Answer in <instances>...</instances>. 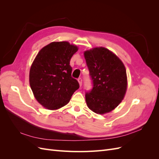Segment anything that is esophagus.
<instances>
[{"instance_id": "34e87169", "label": "esophagus", "mask_w": 159, "mask_h": 159, "mask_svg": "<svg viewBox=\"0 0 159 159\" xmlns=\"http://www.w3.org/2000/svg\"><path fill=\"white\" fill-rule=\"evenodd\" d=\"M78 82H79L80 85V86H81V85H82V79H81V78H79L78 79Z\"/></svg>"}]
</instances>
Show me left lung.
Segmentation results:
<instances>
[{
    "mask_svg": "<svg viewBox=\"0 0 159 159\" xmlns=\"http://www.w3.org/2000/svg\"><path fill=\"white\" fill-rule=\"evenodd\" d=\"M93 88L85 93L88 107L98 114L111 111L121 102L127 88L126 69L121 60L103 47L84 52Z\"/></svg>",
    "mask_w": 159,
    "mask_h": 159,
    "instance_id": "1",
    "label": "left lung"
}]
</instances>
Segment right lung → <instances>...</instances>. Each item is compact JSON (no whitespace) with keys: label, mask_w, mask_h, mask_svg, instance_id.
Wrapping results in <instances>:
<instances>
[{"label":"right lung","mask_w":159,"mask_h":159,"mask_svg":"<svg viewBox=\"0 0 159 159\" xmlns=\"http://www.w3.org/2000/svg\"><path fill=\"white\" fill-rule=\"evenodd\" d=\"M78 50V47L68 42H53L36 56L30 70V85L43 107L50 110L64 107L80 88L78 81L71 77L70 65Z\"/></svg>","instance_id":"right-lung-1"}]
</instances>
